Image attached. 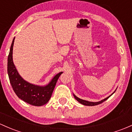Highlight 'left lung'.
<instances>
[{
	"mask_svg": "<svg viewBox=\"0 0 132 132\" xmlns=\"http://www.w3.org/2000/svg\"><path fill=\"white\" fill-rule=\"evenodd\" d=\"M116 90H117V89H115V91ZM115 91L113 93L111 94V95H110L109 96L107 97V98H105V99L102 100H101V101H97V102H92V101H86V100H84L80 99V98H78V97L76 96V95H75V94H73V96H74V97H75V99H76V100L78 101V102L80 103L81 104H82V105H86V106H95V105H99V104L102 103L103 102H104V101H106L107 99H108V98H109V97H110L111 95H112L115 92Z\"/></svg>",
	"mask_w": 132,
	"mask_h": 132,
	"instance_id": "left-lung-1",
	"label": "left lung"
}]
</instances>
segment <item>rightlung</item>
Segmentation results:
<instances>
[{"label":"right lung","instance_id":"right-lung-1","mask_svg":"<svg viewBox=\"0 0 132 132\" xmlns=\"http://www.w3.org/2000/svg\"><path fill=\"white\" fill-rule=\"evenodd\" d=\"M15 37L12 40L7 59V73L10 82L16 95L22 100L33 106H40L48 102L51 97L56 82L63 72L56 75L47 85L39 86L24 80L17 71L13 62V46Z\"/></svg>","mask_w":132,"mask_h":132}]
</instances>
